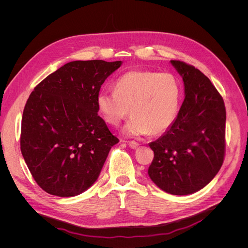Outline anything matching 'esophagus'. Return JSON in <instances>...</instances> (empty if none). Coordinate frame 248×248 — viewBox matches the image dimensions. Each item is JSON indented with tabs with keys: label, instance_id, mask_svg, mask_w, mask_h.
I'll return each mask as SVG.
<instances>
[{
	"label": "esophagus",
	"instance_id": "34e87169",
	"mask_svg": "<svg viewBox=\"0 0 248 248\" xmlns=\"http://www.w3.org/2000/svg\"><path fill=\"white\" fill-rule=\"evenodd\" d=\"M128 145L130 148L132 149H136L138 146H139V143L137 142V141H134V140H131V141H128Z\"/></svg>",
	"mask_w": 248,
	"mask_h": 248
}]
</instances>
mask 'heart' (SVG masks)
I'll use <instances>...</instances> for the list:
<instances>
[{"label": "heart", "instance_id": "1", "mask_svg": "<svg viewBox=\"0 0 248 248\" xmlns=\"http://www.w3.org/2000/svg\"><path fill=\"white\" fill-rule=\"evenodd\" d=\"M181 83L170 73L131 70L115 82V91L101 90L97 108L106 123L118 125L129 113L126 135L160 134L174 122L181 100Z\"/></svg>", "mask_w": 248, "mask_h": 248}]
</instances>
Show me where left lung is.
Here are the masks:
<instances>
[{
	"label": "left lung",
	"mask_w": 248,
	"mask_h": 248,
	"mask_svg": "<svg viewBox=\"0 0 248 248\" xmlns=\"http://www.w3.org/2000/svg\"><path fill=\"white\" fill-rule=\"evenodd\" d=\"M170 62L183 77L186 98L170 127L149 144L154 158L148 174L164 191L186 195L207 186L223 165L226 107L199 69L178 60Z\"/></svg>",
	"instance_id": "left-lung-1"
}]
</instances>
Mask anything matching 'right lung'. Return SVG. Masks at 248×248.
I'll return each mask as SVG.
<instances>
[{
  "label": "right lung",
  "instance_id": "add662e5",
  "mask_svg": "<svg viewBox=\"0 0 248 248\" xmlns=\"http://www.w3.org/2000/svg\"><path fill=\"white\" fill-rule=\"evenodd\" d=\"M121 61H75L49 75L23 110L20 150L34 181L47 193L76 196L98 179L119 142L98 115L101 85Z\"/></svg>",
  "mask_w": 248,
  "mask_h": 248
}]
</instances>
